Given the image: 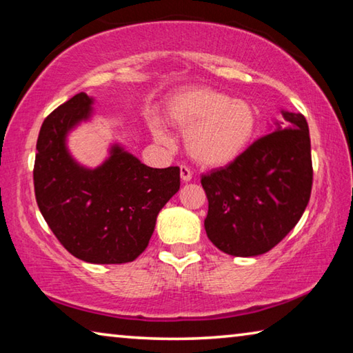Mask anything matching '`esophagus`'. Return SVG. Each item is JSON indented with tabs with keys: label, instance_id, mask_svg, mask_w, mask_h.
<instances>
[{
	"label": "esophagus",
	"instance_id": "esophagus-1",
	"mask_svg": "<svg viewBox=\"0 0 353 353\" xmlns=\"http://www.w3.org/2000/svg\"><path fill=\"white\" fill-rule=\"evenodd\" d=\"M181 177H182L183 182H190L191 177H193V172H191V170L188 168L187 165L181 166Z\"/></svg>",
	"mask_w": 353,
	"mask_h": 353
}]
</instances>
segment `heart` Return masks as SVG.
<instances>
[{"label":"heart","instance_id":"obj_1","mask_svg":"<svg viewBox=\"0 0 353 353\" xmlns=\"http://www.w3.org/2000/svg\"><path fill=\"white\" fill-rule=\"evenodd\" d=\"M168 118L185 130V145L191 157L205 166H224L246 151L256 129V113L244 99L208 87H193L176 93L168 103ZM154 135L168 141L160 124Z\"/></svg>","mask_w":353,"mask_h":353}]
</instances>
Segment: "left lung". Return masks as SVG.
<instances>
[{"mask_svg": "<svg viewBox=\"0 0 353 353\" xmlns=\"http://www.w3.org/2000/svg\"><path fill=\"white\" fill-rule=\"evenodd\" d=\"M283 126L260 137L234 162L201 176L208 240L234 256L271 250L308 205L313 185L305 117L282 112Z\"/></svg>", "mask_w": 353, "mask_h": 353, "instance_id": "8db88e82", "label": "left lung"}]
</instances>
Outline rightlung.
I'll use <instances>...</instances> for the list:
<instances>
[{
  "label": "right lung",
  "mask_w": 353,
  "mask_h": 353,
  "mask_svg": "<svg viewBox=\"0 0 353 353\" xmlns=\"http://www.w3.org/2000/svg\"><path fill=\"white\" fill-rule=\"evenodd\" d=\"M92 103L81 92L45 118L34 163L35 201L71 255L119 265L148 248L159 212L181 188V170L149 168L119 146L97 170L77 165L65 137L90 117Z\"/></svg>",
  "instance_id": "right-lung-1"
}]
</instances>
